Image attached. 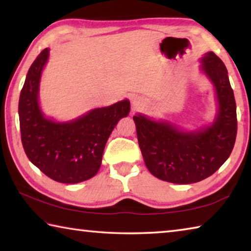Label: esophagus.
Wrapping results in <instances>:
<instances>
[{
    "instance_id": "1",
    "label": "esophagus",
    "mask_w": 251,
    "mask_h": 251,
    "mask_svg": "<svg viewBox=\"0 0 251 251\" xmlns=\"http://www.w3.org/2000/svg\"><path fill=\"white\" fill-rule=\"evenodd\" d=\"M133 104L135 106V108H141L142 106L145 105V100L141 99V97H136V99H134L133 100Z\"/></svg>"
}]
</instances>
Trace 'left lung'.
I'll return each mask as SVG.
<instances>
[{
	"label": "left lung",
	"mask_w": 251,
	"mask_h": 251,
	"mask_svg": "<svg viewBox=\"0 0 251 251\" xmlns=\"http://www.w3.org/2000/svg\"><path fill=\"white\" fill-rule=\"evenodd\" d=\"M201 71L216 91L218 113L206 128L184 131L167 122L133 117L146 167L161 180L193 184L211 176L230 156L237 136V113L226 66L217 55L201 58Z\"/></svg>",
	"instance_id": "1"
}]
</instances>
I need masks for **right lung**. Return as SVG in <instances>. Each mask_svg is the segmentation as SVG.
Listing matches in <instances>:
<instances>
[{
    "instance_id": "add662e5",
    "label": "right lung",
    "mask_w": 251,
    "mask_h": 251,
    "mask_svg": "<svg viewBox=\"0 0 251 251\" xmlns=\"http://www.w3.org/2000/svg\"><path fill=\"white\" fill-rule=\"evenodd\" d=\"M49 52L43 50L33 62L21 91V139L27 158L42 173L55 181L76 184L99 172L106 142L121 118L128 115L130 103L124 100L94 108L67 123L45 117L39 105V90Z\"/></svg>"
}]
</instances>
